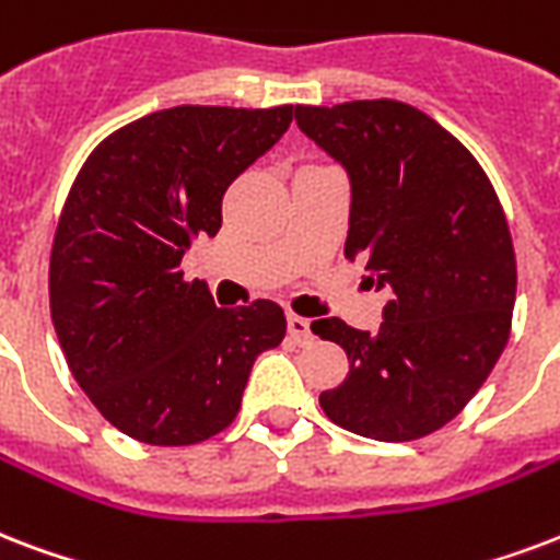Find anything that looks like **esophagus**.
Listing matches in <instances>:
<instances>
[{
	"label": "esophagus",
	"mask_w": 560,
	"mask_h": 560,
	"mask_svg": "<svg viewBox=\"0 0 560 560\" xmlns=\"http://www.w3.org/2000/svg\"><path fill=\"white\" fill-rule=\"evenodd\" d=\"M288 331L296 343H311L314 335H311V319L299 317V314H290L288 317Z\"/></svg>",
	"instance_id": "1"
}]
</instances>
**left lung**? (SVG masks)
<instances>
[{"mask_svg": "<svg viewBox=\"0 0 560 560\" xmlns=\"http://www.w3.org/2000/svg\"><path fill=\"white\" fill-rule=\"evenodd\" d=\"M296 126L352 185L343 255L390 290L378 331L314 319L349 375L319 405L373 441L438 432L476 396L511 335L517 261L479 161L429 114L396 100L296 105Z\"/></svg>", "mask_w": 560, "mask_h": 560, "instance_id": "left-lung-1", "label": "left lung"}]
</instances>
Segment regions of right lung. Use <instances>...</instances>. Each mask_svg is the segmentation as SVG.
I'll return each instance as SVG.
<instances>
[{"instance_id":"1","label":"right lung","mask_w":560,"mask_h":560,"mask_svg":"<svg viewBox=\"0 0 560 560\" xmlns=\"http://www.w3.org/2000/svg\"><path fill=\"white\" fill-rule=\"evenodd\" d=\"M293 105L155 110L102 140L63 202L49 258L52 326L72 378L105 420L152 446L232 425L255 358L284 311L217 308L178 264L223 225V196L279 143Z\"/></svg>"}]
</instances>
